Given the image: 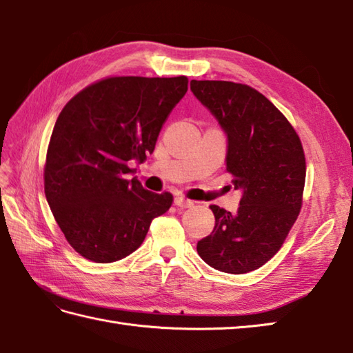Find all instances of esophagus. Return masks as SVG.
<instances>
[{
  "label": "esophagus",
  "instance_id": "esophagus-1",
  "mask_svg": "<svg viewBox=\"0 0 353 353\" xmlns=\"http://www.w3.org/2000/svg\"><path fill=\"white\" fill-rule=\"evenodd\" d=\"M174 205L179 208H191L194 205V201L190 199H185L183 196H176L174 197Z\"/></svg>",
  "mask_w": 353,
  "mask_h": 353
}]
</instances>
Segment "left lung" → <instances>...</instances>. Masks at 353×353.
I'll return each mask as SVG.
<instances>
[{
	"instance_id": "1",
	"label": "left lung",
	"mask_w": 353,
	"mask_h": 353,
	"mask_svg": "<svg viewBox=\"0 0 353 353\" xmlns=\"http://www.w3.org/2000/svg\"><path fill=\"white\" fill-rule=\"evenodd\" d=\"M191 91L226 133V170L235 190L243 191L235 214L211 206L215 226L197 243V252L220 272L249 273L274 256L301 212L306 176L302 142L256 89L191 80Z\"/></svg>"
}]
</instances>
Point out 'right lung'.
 <instances>
[{"label":"right lung","mask_w":353,"mask_h":353,"mask_svg":"<svg viewBox=\"0 0 353 353\" xmlns=\"http://www.w3.org/2000/svg\"><path fill=\"white\" fill-rule=\"evenodd\" d=\"M188 91L185 76L109 77L66 103L51 133L45 197L66 241L81 256L108 264L144 241L153 219L172 203L127 174L144 162L171 110Z\"/></svg>","instance_id":"right-lung-1"}]
</instances>
